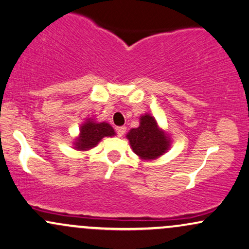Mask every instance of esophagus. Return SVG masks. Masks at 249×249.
I'll list each match as a JSON object with an SVG mask.
<instances>
[{"label": "esophagus", "mask_w": 249, "mask_h": 249, "mask_svg": "<svg viewBox=\"0 0 249 249\" xmlns=\"http://www.w3.org/2000/svg\"><path fill=\"white\" fill-rule=\"evenodd\" d=\"M116 131H118V136H124L125 133V127H118L116 128Z\"/></svg>", "instance_id": "34e87169"}]
</instances>
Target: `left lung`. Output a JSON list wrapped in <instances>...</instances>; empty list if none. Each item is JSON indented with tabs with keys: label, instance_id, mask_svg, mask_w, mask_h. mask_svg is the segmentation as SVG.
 Wrapping results in <instances>:
<instances>
[{
	"label": "left lung",
	"instance_id": "8db88e82",
	"mask_svg": "<svg viewBox=\"0 0 249 249\" xmlns=\"http://www.w3.org/2000/svg\"><path fill=\"white\" fill-rule=\"evenodd\" d=\"M130 147L141 160H149L162 156L170 148V137L157 124L150 114L140 118V125L133 128L127 134Z\"/></svg>",
	"mask_w": 249,
	"mask_h": 249
}]
</instances>
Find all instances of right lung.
Segmentation results:
<instances>
[{
    "label": "right lung",
    "mask_w": 249,
    "mask_h": 249,
    "mask_svg": "<svg viewBox=\"0 0 249 249\" xmlns=\"http://www.w3.org/2000/svg\"><path fill=\"white\" fill-rule=\"evenodd\" d=\"M115 131L107 122H95L93 119H87L81 124L80 134L75 140L74 148L77 150H89L94 148L104 137L114 136Z\"/></svg>",
    "instance_id": "1"
}]
</instances>
